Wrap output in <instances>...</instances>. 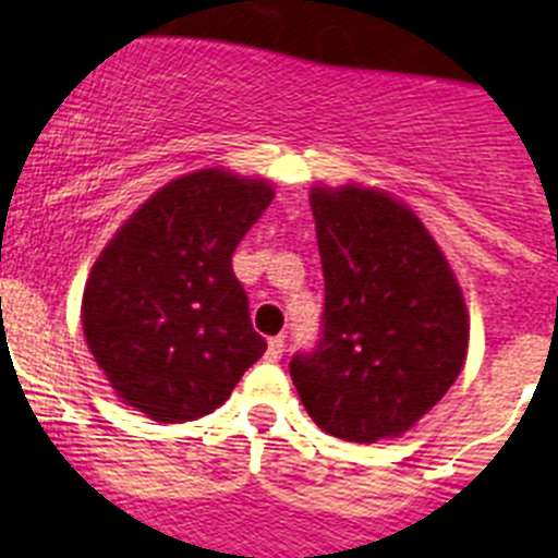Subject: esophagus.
<instances>
[{
  "mask_svg": "<svg viewBox=\"0 0 558 558\" xmlns=\"http://www.w3.org/2000/svg\"><path fill=\"white\" fill-rule=\"evenodd\" d=\"M283 352H286V336L269 338V343H267V361L269 363H278L280 357H283Z\"/></svg>",
  "mask_w": 558,
  "mask_h": 558,
  "instance_id": "esophagus-1",
  "label": "esophagus"
}]
</instances>
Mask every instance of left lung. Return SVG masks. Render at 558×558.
Returning a JSON list of instances; mask_svg holds the SVG:
<instances>
[{"mask_svg": "<svg viewBox=\"0 0 558 558\" xmlns=\"http://www.w3.org/2000/svg\"><path fill=\"white\" fill-rule=\"evenodd\" d=\"M325 311L289 363L311 418L352 444L410 429L446 397L468 352V311L424 222L377 190L311 192Z\"/></svg>", "mask_w": 558, "mask_h": 558, "instance_id": "1", "label": "left lung"}]
</instances>
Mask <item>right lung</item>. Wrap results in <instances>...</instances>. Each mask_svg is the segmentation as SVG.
<instances>
[{
	"label": "right lung",
	"instance_id": "right-lung-1",
	"mask_svg": "<svg viewBox=\"0 0 558 558\" xmlns=\"http://www.w3.org/2000/svg\"><path fill=\"white\" fill-rule=\"evenodd\" d=\"M275 192L197 170L161 186L104 247L85 286L87 347L118 397L161 424L220 408L267 350L231 255Z\"/></svg>",
	"mask_w": 558,
	"mask_h": 558
}]
</instances>
